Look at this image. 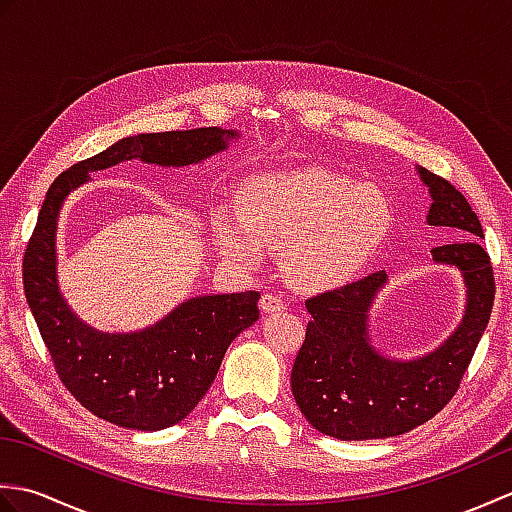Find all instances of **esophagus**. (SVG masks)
<instances>
[{"instance_id":"34e87169","label":"esophagus","mask_w":512,"mask_h":512,"mask_svg":"<svg viewBox=\"0 0 512 512\" xmlns=\"http://www.w3.org/2000/svg\"><path fill=\"white\" fill-rule=\"evenodd\" d=\"M259 306H262L264 312L273 314V312H279L286 308V301L281 295H275V292H264L262 295V301H259Z\"/></svg>"}]
</instances>
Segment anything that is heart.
<instances>
[{"instance_id":"obj_1","label":"heart","mask_w":512,"mask_h":512,"mask_svg":"<svg viewBox=\"0 0 512 512\" xmlns=\"http://www.w3.org/2000/svg\"><path fill=\"white\" fill-rule=\"evenodd\" d=\"M239 211L215 217V242L226 262L257 268L264 246L284 250L288 279L312 292L361 275L391 226L389 202L376 187L323 169L250 178Z\"/></svg>"}]
</instances>
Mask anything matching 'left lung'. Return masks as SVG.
<instances>
[{
  "instance_id": "obj_1",
  "label": "left lung",
  "mask_w": 512,
  "mask_h": 512,
  "mask_svg": "<svg viewBox=\"0 0 512 512\" xmlns=\"http://www.w3.org/2000/svg\"><path fill=\"white\" fill-rule=\"evenodd\" d=\"M429 187V226L464 237H484L464 195L429 169L418 167ZM433 262L455 266L466 286L464 317L436 352L398 361L369 339V308L387 284L385 270L306 301L310 323L292 365L290 387L314 429L339 440H380L431 420L460 387L491 319L495 277L486 250L466 239L431 250Z\"/></svg>"
}]
</instances>
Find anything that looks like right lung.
I'll list each match as a JSON object with an SVG mask.
<instances>
[{"mask_svg":"<svg viewBox=\"0 0 512 512\" xmlns=\"http://www.w3.org/2000/svg\"><path fill=\"white\" fill-rule=\"evenodd\" d=\"M233 129L138 134L76 162L50 184L24 255V292L65 389L107 422L158 431L187 418L204 398L235 336L259 319V292L193 297L151 328L99 332L65 303L57 281V220L63 200L90 171L140 158L187 167L224 151Z\"/></svg>","mask_w":512,"mask_h":512,"instance_id":"1","label":"right lung"}]
</instances>
